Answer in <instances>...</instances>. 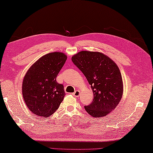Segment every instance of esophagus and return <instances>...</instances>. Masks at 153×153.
<instances>
[{
  "label": "esophagus",
  "instance_id": "obj_1",
  "mask_svg": "<svg viewBox=\"0 0 153 153\" xmlns=\"http://www.w3.org/2000/svg\"><path fill=\"white\" fill-rule=\"evenodd\" d=\"M74 97H79L80 96V91H74V93L73 94Z\"/></svg>",
  "mask_w": 153,
  "mask_h": 153
}]
</instances>
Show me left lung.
Segmentation results:
<instances>
[{
    "mask_svg": "<svg viewBox=\"0 0 153 153\" xmlns=\"http://www.w3.org/2000/svg\"><path fill=\"white\" fill-rule=\"evenodd\" d=\"M72 61L81 71L93 92V100L85 106L93 117H102L119 105L123 93L122 76L119 67L108 56L99 52L80 51Z\"/></svg>",
    "mask_w": 153,
    "mask_h": 153,
    "instance_id": "8db88e82",
    "label": "left lung"
}]
</instances>
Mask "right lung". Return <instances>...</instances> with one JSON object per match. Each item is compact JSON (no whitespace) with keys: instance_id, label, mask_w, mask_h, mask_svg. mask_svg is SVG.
I'll use <instances>...</instances> for the list:
<instances>
[{"instance_id":"obj_1","label":"right lung","mask_w":153,"mask_h":153,"mask_svg":"<svg viewBox=\"0 0 153 153\" xmlns=\"http://www.w3.org/2000/svg\"><path fill=\"white\" fill-rule=\"evenodd\" d=\"M67 56L60 52L45 54L31 66L22 82L26 105L33 114L48 117L59 108L65 93L56 78Z\"/></svg>"}]
</instances>
